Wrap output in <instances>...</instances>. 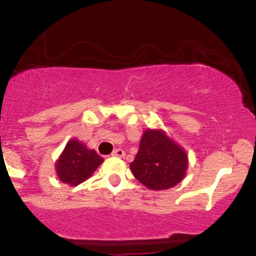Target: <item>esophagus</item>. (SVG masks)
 <instances>
[{
    "label": "esophagus",
    "instance_id": "34e87169",
    "mask_svg": "<svg viewBox=\"0 0 256 256\" xmlns=\"http://www.w3.org/2000/svg\"><path fill=\"white\" fill-rule=\"evenodd\" d=\"M112 156H118V157H122L124 154H125V152H124L122 148H115L112 151Z\"/></svg>",
    "mask_w": 256,
    "mask_h": 256
}]
</instances>
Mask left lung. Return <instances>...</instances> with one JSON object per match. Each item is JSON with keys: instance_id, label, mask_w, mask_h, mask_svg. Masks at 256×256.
I'll use <instances>...</instances> for the list:
<instances>
[{"instance_id": "obj_1", "label": "left lung", "mask_w": 256, "mask_h": 256, "mask_svg": "<svg viewBox=\"0 0 256 256\" xmlns=\"http://www.w3.org/2000/svg\"><path fill=\"white\" fill-rule=\"evenodd\" d=\"M188 166L186 152L166 134L146 130L130 167L134 176L150 190H168L183 180Z\"/></svg>"}]
</instances>
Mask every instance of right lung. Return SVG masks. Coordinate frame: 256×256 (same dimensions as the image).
<instances>
[{
    "instance_id": "1",
    "label": "right lung",
    "mask_w": 256,
    "mask_h": 256,
    "mask_svg": "<svg viewBox=\"0 0 256 256\" xmlns=\"http://www.w3.org/2000/svg\"><path fill=\"white\" fill-rule=\"evenodd\" d=\"M102 162V158L94 150H88L78 140H72L56 162V174L62 182L76 186L92 176Z\"/></svg>"
}]
</instances>
